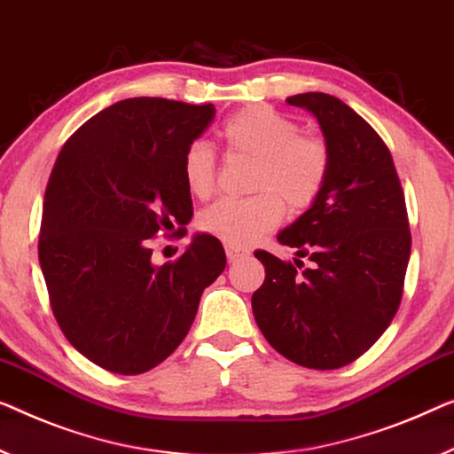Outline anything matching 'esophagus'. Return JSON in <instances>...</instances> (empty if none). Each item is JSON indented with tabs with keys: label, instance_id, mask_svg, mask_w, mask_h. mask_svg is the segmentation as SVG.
I'll return each instance as SVG.
<instances>
[{
	"label": "esophagus",
	"instance_id": "34e87169",
	"mask_svg": "<svg viewBox=\"0 0 454 454\" xmlns=\"http://www.w3.org/2000/svg\"><path fill=\"white\" fill-rule=\"evenodd\" d=\"M248 253L245 248H239V247H232V245H228L226 247V256H228V261L230 262H234V261H239L240 256H247Z\"/></svg>",
	"mask_w": 454,
	"mask_h": 454
}]
</instances>
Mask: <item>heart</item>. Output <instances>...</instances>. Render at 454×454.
I'll list each match as a JSON object with an SVG mask.
<instances>
[{"label": "heart", "mask_w": 454, "mask_h": 454, "mask_svg": "<svg viewBox=\"0 0 454 454\" xmlns=\"http://www.w3.org/2000/svg\"><path fill=\"white\" fill-rule=\"evenodd\" d=\"M220 138L232 157L254 162L248 200H222L204 209V232L232 247H247L273 230L283 218V204L301 212L314 204L328 179L326 142L297 134L295 121L265 106H250L226 120ZM189 193L207 198L215 185V159L206 142H193L184 154Z\"/></svg>", "instance_id": "obj_1"}]
</instances>
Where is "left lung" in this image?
<instances>
[{
	"instance_id": "1",
	"label": "left lung",
	"mask_w": 454,
	"mask_h": 454,
	"mask_svg": "<svg viewBox=\"0 0 454 454\" xmlns=\"http://www.w3.org/2000/svg\"><path fill=\"white\" fill-rule=\"evenodd\" d=\"M330 153L322 193L281 245L308 256L283 262L267 250L254 256L265 281L253 294V314L270 347L308 369H338L373 347L394 320L403 294L411 236L394 159L358 114L328 93H300Z\"/></svg>"
}]
</instances>
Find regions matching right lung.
<instances>
[{
  "instance_id": "1",
  "label": "right lung",
  "mask_w": 454,
  "mask_h": 454,
  "mask_svg": "<svg viewBox=\"0 0 454 454\" xmlns=\"http://www.w3.org/2000/svg\"><path fill=\"white\" fill-rule=\"evenodd\" d=\"M214 116L212 104L121 99L60 148L44 193L40 269L67 340L101 369L138 375L165 361L226 267L209 234H195L175 262L151 259L159 230L192 220L184 154Z\"/></svg>"
}]
</instances>
